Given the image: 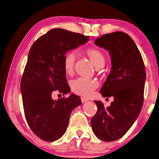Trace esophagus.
Here are the masks:
<instances>
[{"mask_svg": "<svg viewBox=\"0 0 159 159\" xmlns=\"http://www.w3.org/2000/svg\"><path fill=\"white\" fill-rule=\"evenodd\" d=\"M81 102L82 103H85L88 102V99H86V98H84V97H81Z\"/></svg>", "mask_w": 159, "mask_h": 159, "instance_id": "esophagus-1", "label": "esophagus"}]
</instances>
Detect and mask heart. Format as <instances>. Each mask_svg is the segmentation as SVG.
Returning a JSON list of instances; mask_svg holds the SVG:
<instances>
[{
  "instance_id": "heart-1",
  "label": "heart",
  "mask_w": 159,
  "mask_h": 159,
  "mask_svg": "<svg viewBox=\"0 0 159 159\" xmlns=\"http://www.w3.org/2000/svg\"><path fill=\"white\" fill-rule=\"evenodd\" d=\"M87 55L97 68L102 67L105 64L106 57L102 51L96 48H89ZM76 55L73 51L66 54L63 62L65 73L69 75L73 74L76 63ZM71 88L75 94L83 97H89L99 86V83L94 79H87L85 78H78L71 82Z\"/></svg>"
}]
</instances>
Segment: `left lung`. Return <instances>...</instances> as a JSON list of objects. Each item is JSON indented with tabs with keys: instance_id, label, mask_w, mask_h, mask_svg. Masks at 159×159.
Masks as SVG:
<instances>
[{
	"instance_id": "1",
	"label": "left lung",
	"mask_w": 159,
	"mask_h": 159,
	"mask_svg": "<svg viewBox=\"0 0 159 159\" xmlns=\"http://www.w3.org/2000/svg\"><path fill=\"white\" fill-rule=\"evenodd\" d=\"M95 44L109 51L111 73L100 89L103 97H113L111 106L104 107L94 101L97 112L91 120L94 134L106 142L122 138L134 125L143 104L146 79L142 56L129 34L123 32L106 34Z\"/></svg>"
}]
</instances>
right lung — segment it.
<instances>
[{
  "label": "right lung",
  "instance_id": "right-lung-1",
  "mask_svg": "<svg viewBox=\"0 0 159 159\" xmlns=\"http://www.w3.org/2000/svg\"><path fill=\"white\" fill-rule=\"evenodd\" d=\"M89 40V37L61 28L51 30L34 42L21 81L23 105L30 129L42 140H58L67 128L71 111L81 104L80 98L52 99V92L70 93L64 59L67 51Z\"/></svg>",
  "mask_w": 159,
  "mask_h": 159
}]
</instances>
